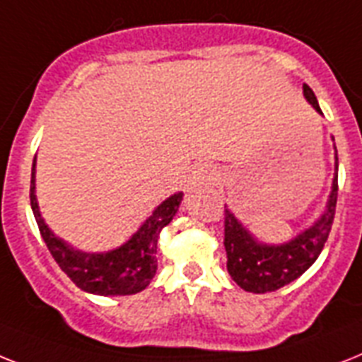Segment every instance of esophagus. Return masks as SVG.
Wrapping results in <instances>:
<instances>
[{
  "mask_svg": "<svg viewBox=\"0 0 362 362\" xmlns=\"http://www.w3.org/2000/svg\"><path fill=\"white\" fill-rule=\"evenodd\" d=\"M216 180V167L210 163H201L195 167V171L191 175V184L193 186H201V184H210Z\"/></svg>",
  "mask_w": 362,
  "mask_h": 362,
  "instance_id": "obj_1",
  "label": "esophagus"
}]
</instances>
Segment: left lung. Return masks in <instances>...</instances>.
I'll return each instance as SVG.
<instances>
[{
    "label": "left lung",
    "mask_w": 362,
    "mask_h": 362,
    "mask_svg": "<svg viewBox=\"0 0 362 362\" xmlns=\"http://www.w3.org/2000/svg\"><path fill=\"white\" fill-rule=\"evenodd\" d=\"M305 98L322 113L318 100L307 83L303 85ZM339 197V158L337 175L333 178V191L329 197L327 210L314 227L305 230L292 242L284 245H264L242 227L234 214L225 210V251H227V269L234 283L245 292L266 293L275 292L284 284L301 277L308 267L316 262L320 252L327 242L333 227L334 210Z\"/></svg>",
    "instance_id": "obj_1"
}]
</instances>
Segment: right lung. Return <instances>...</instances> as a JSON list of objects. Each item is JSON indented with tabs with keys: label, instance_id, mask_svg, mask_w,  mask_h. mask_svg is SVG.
Masks as SVG:
<instances>
[{
	"label": "right lung",
	"instance_id": "right-lung-1",
	"mask_svg": "<svg viewBox=\"0 0 362 362\" xmlns=\"http://www.w3.org/2000/svg\"><path fill=\"white\" fill-rule=\"evenodd\" d=\"M29 199L37 219L38 230L42 236L48 251L52 252L55 262L70 277V281L85 292L98 293V296H132L145 290L154 279L158 269V236L161 228L171 223L178 211L182 201V193H175L156 208L145 225L135 232L130 242L122 247L102 255H89L72 249L70 245L59 240L49 230L38 211L37 197H35V161L31 171V187Z\"/></svg>",
	"mask_w": 362,
	"mask_h": 362
}]
</instances>
